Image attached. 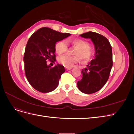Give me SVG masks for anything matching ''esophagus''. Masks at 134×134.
I'll return each instance as SVG.
<instances>
[{
  "instance_id": "obj_1",
  "label": "esophagus",
  "mask_w": 134,
  "mask_h": 134,
  "mask_svg": "<svg viewBox=\"0 0 134 134\" xmlns=\"http://www.w3.org/2000/svg\"><path fill=\"white\" fill-rule=\"evenodd\" d=\"M72 69V68H68V67H65V69L66 70H71Z\"/></svg>"
}]
</instances>
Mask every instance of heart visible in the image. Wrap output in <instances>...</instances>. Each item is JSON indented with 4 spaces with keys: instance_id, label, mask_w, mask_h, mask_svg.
<instances>
[{
    "instance_id": "1",
    "label": "heart",
    "mask_w": 134,
    "mask_h": 134,
    "mask_svg": "<svg viewBox=\"0 0 134 134\" xmlns=\"http://www.w3.org/2000/svg\"><path fill=\"white\" fill-rule=\"evenodd\" d=\"M68 43H71L76 48L74 54L79 55L84 62L90 60L94 54V51L90 47V43L82 39L68 40ZM65 40H62L55 44V50L59 55L65 53L68 48V44ZM80 58L78 56H70L64 55L58 58V62L66 67H71L77 63L79 62Z\"/></svg>"
}]
</instances>
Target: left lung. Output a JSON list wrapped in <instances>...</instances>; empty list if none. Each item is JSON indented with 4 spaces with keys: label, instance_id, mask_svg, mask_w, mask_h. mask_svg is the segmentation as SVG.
<instances>
[{
    "label": "left lung",
    "instance_id": "1",
    "mask_svg": "<svg viewBox=\"0 0 134 134\" xmlns=\"http://www.w3.org/2000/svg\"><path fill=\"white\" fill-rule=\"evenodd\" d=\"M80 36L92 40L95 58L82 69V78L77 83V87L82 92L92 94L99 91L109 78L113 65L112 47L106 37L96 32L90 31Z\"/></svg>",
    "mask_w": 134,
    "mask_h": 134
}]
</instances>
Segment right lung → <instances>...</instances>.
Listing matches in <instances>:
<instances>
[{
	"instance_id": "right-lung-1",
	"label": "right lung",
	"mask_w": 134,
	"mask_h": 134,
	"mask_svg": "<svg viewBox=\"0 0 134 134\" xmlns=\"http://www.w3.org/2000/svg\"><path fill=\"white\" fill-rule=\"evenodd\" d=\"M70 35L42 27L28 40L23 57L25 74L28 82L36 90L48 93L58 87L59 79L65 70L59 64L53 68L47 65V61L55 62L56 43Z\"/></svg>"
}]
</instances>
